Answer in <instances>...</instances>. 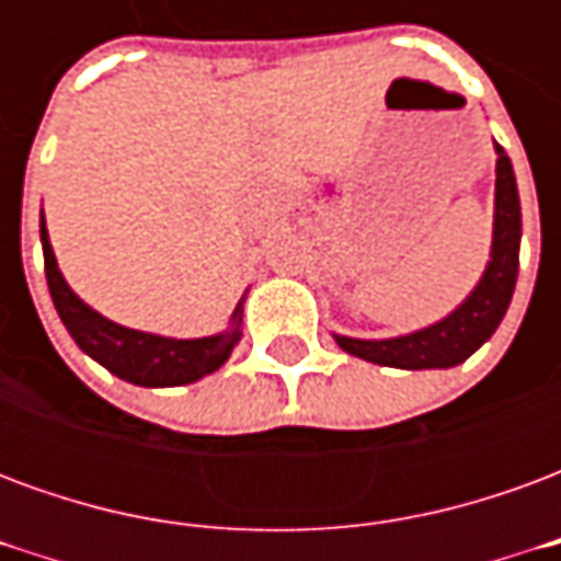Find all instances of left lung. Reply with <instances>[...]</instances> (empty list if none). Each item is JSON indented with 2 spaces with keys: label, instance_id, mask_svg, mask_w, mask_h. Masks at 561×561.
<instances>
[{
  "label": "left lung",
  "instance_id": "left-lung-1",
  "mask_svg": "<svg viewBox=\"0 0 561 561\" xmlns=\"http://www.w3.org/2000/svg\"><path fill=\"white\" fill-rule=\"evenodd\" d=\"M495 216H493V249L474 291L442 321L430 328L414 330L393 340H352L333 333L342 352L360 360L397 369H447L462 364L466 357L490 340L511 304L517 285L519 267V195L514 168L507 152L495 144Z\"/></svg>",
  "mask_w": 561,
  "mask_h": 561
}]
</instances>
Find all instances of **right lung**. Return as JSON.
Returning a JSON list of instances; mask_svg holds the SVG:
<instances>
[{"mask_svg":"<svg viewBox=\"0 0 561 561\" xmlns=\"http://www.w3.org/2000/svg\"><path fill=\"white\" fill-rule=\"evenodd\" d=\"M42 249H44V273H47V288L54 297V306L62 324L78 342L80 352H87L92 360L123 378L128 385L140 388H176V385H192L197 378L216 373L228 357L233 345L240 342V321H243V300L237 304L231 316V328L216 336L204 340H171V336H156L144 330H131L116 324L111 318L99 316L92 306L80 300L78 294L68 288L66 276L56 267L54 245L44 228L42 213Z\"/></svg>","mask_w":561,"mask_h":561,"instance_id":"obj_1","label":"right lung"}]
</instances>
